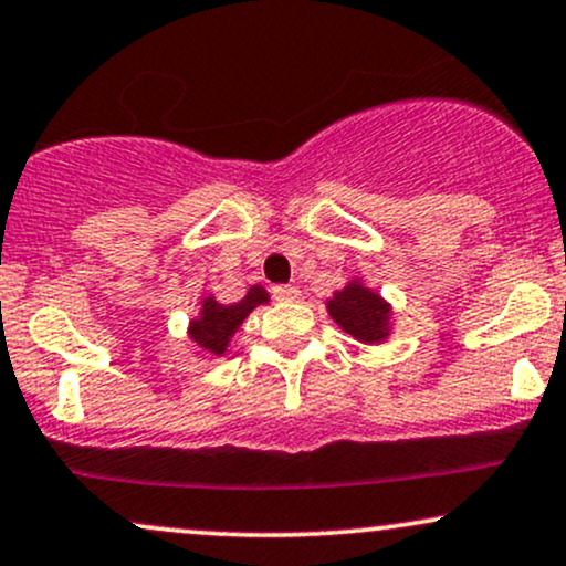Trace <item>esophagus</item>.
<instances>
[{
	"label": "esophagus",
	"instance_id": "esophagus-1",
	"mask_svg": "<svg viewBox=\"0 0 566 566\" xmlns=\"http://www.w3.org/2000/svg\"><path fill=\"white\" fill-rule=\"evenodd\" d=\"M271 292H274L276 301H297V295H301V290L295 284H276Z\"/></svg>",
	"mask_w": 566,
	"mask_h": 566
}]
</instances>
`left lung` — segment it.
Listing matches in <instances>:
<instances>
[{"mask_svg": "<svg viewBox=\"0 0 566 566\" xmlns=\"http://www.w3.org/2000/svg\"><path fill=\"white\" fill-rule=\"evenodd\" d=\"M324 305L332 322L364 345H385L398 322L392 303L385 301L382 292L369 287L364 276H350L343 287L326 297Z\"/></svg>", "mask_w": 566, "mask_h": 566, "instance_id": "1", "label": "left lung"}]
</instances>
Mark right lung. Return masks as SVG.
Segmentation results:
<instances>
[{"instance_id":"obj_1","label":"right lung","mask_w":566,"mask_h":566,"mask_svg":"<svg viewBox=\"0 0 566 566\" xmlns=\"http://www.w3.org/2000/svg\"><path fill=\"white\" fill-rule=\"evenodd\" d=\"M269 290L261 287V284H253L248 295L237 303H221L216 301L213 292H202L200 308L187 322V343L192 345V350L202 360L221 358L229 350L231 339L240 332L242 322H248V316L255 308L269 305Z\"/></svg>"}]
</instances>
